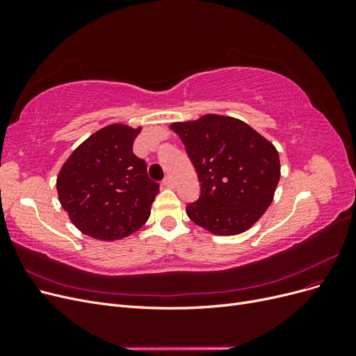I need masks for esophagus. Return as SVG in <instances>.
Returning <instances> with one entry per match:
<instances>
[{"instance_id": "obj_1", "label": "esophagus", "mask_w": 356, "mask_h": 356, "mask_svg": "<svg viewBox=\"0 0 356 356\" xmlns=\"http://www.w3.org/2000/svg\"><path fill=\"white\" fill-rule=\"evenodd\" d=\"M161 184L168 188H174V179H172L170 177H166L163 181H161Z\"/></svg>"}]
</instances>
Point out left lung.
<instances>
[{"label":"left lung","mask_w":356,"mask_h":356,"mask_svg":"<svg viewBox=\"0 0 356 356\" xmlns=\"http://www.w3.org/2000/svg\"><path fill=\"white\" fill-rule=\"evenodd\" d=\"M170 129L200 182L199 199L186 208L188 218L220 236L239 234L260 220L281 178L275 145L245 122L218 114Z\"/></svg>","instance_id":"1"}]
</instances>
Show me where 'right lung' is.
Listing matches in <instances>:
<instances>
[{"mask_svg":"<svg viewBox=\"0 0 356 356\" xmlns=\"http://www.w3.org/2000/svg\"><path fill=\"white\" fill-rule=\"evenodd\" d=\"M141 127L114 123L74 149L56 179L62 208L81 233L117 241L147 222L159 184L132 147Z\"/></svg>","mask_w":356,"mask_h":356,"instance_id":"1","label":"right lung"}]
</instances>
